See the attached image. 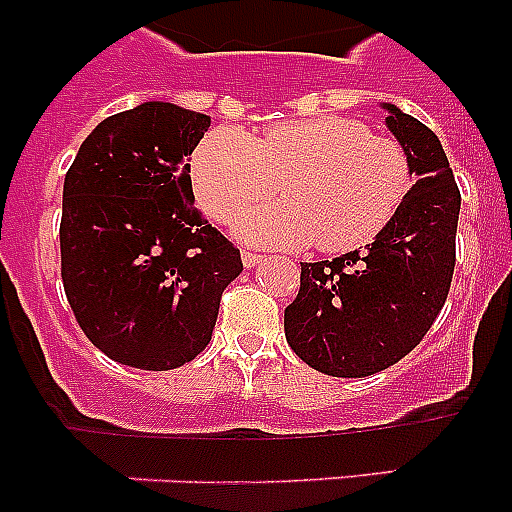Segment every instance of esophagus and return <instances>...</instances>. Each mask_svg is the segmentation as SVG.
Segmentation results:
<instances>
[{
  "label": "esophagus",
  "instance_id": "1",
  "mask_svg": "<svg viewBox=\"0 0 512 512\" xmlns=\"http://www.w3.org/2000/svg\"><path fill=\"white\" fill-rule=\"evenodd\" d=\"M241 259H243V264H246L248 269H251V266L261 264V261H264V256H261V253H253V251H243Z\"/></svg>",
  "mask_w": 512,
  "mask_h": 512
}]
</instances>
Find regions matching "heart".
I'll return each mask as SVG.
<instances>
[{
	"instance_id": "1",
	"label": "heart",
	"mask_w": 512,
	"mask_h": 512,
	"mask_svg": "<svg viewBox=\"0 0 512 512\" xmlns=\"http://www.w3.org/2000/svg\"><path fill=\"white\" fill-rule=\"evenodd\" d=\"M192 187L202 210L230 223L253 202L282 189L284 200L248 210L238 235L256 246L325 253L356 251L395 220L413 189L408 151L354 117L284 120L251 138L217 128L192 156Z\"/></svg>"
}]
</instances>
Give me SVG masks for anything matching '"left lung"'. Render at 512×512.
I'll return each instance as SVG.
<instances>
[{"label": "left lung", "mask_w": 512, "mask_h": 512, "mask_svg": "<svg viewBox=\"0 0 512 512\" xmlns=\"http://www.w3.org/2000/svg\"><path fill=\"white\" fill-rule=\"evenodd\" d=\"M387 125L408 151L418 182L377 241L333 261L302 264L284 336L328 377H369L408 356L449 297L461 194L441 140L387 104Z\"/></svg>", "instance_id": "obj_1"}]
</instances>
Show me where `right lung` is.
<instances>
[{"label": "right lung", "mask_w": 512, "mask_h": 512, "mask_svg": "<svg viewBox=\"0 0 512 512\" xmlns=\"http://www.w3.org/2000/svg\"><path fill=\"white\" fill-rule=\"evenodd\" d=\"M210 117L146 102L107 117L63 182L61 279L84 336L112 361L166 372L205 351L241 251L192 192Z\"/></svg>", "instance_id": "obj_1"}]
</instances>
